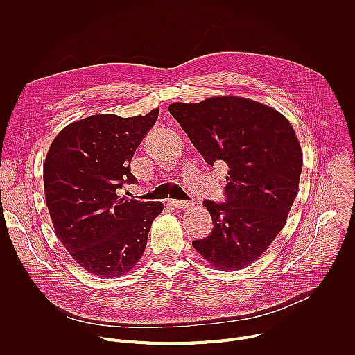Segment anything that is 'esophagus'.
<instances>
[{"instance_id": "34e87169", "label": "esophagus", "mask_w": 355, "mask_h": 355, "mask_svg": "<svg viewBox=\"0 0 355 355\" xmlns=\"http://www.w3.org/2000/svg\"><path fill=\"white\" fill-rule=\"evenodd\" d=\"M170 204L177 208V209H187L189 207H192V202H187V200H170Z\"/></svg>"}]
</instances>
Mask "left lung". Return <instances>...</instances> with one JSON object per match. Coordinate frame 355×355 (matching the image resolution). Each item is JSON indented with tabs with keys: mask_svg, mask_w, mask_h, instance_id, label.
Masks as SVG:
<instances>
[{
	"mask_svg": "<svg viewBox=\"0 0 355 355\" xmlns=\"http://www.w3.org/2000/svg\"><path fill=\"white\" fill-rule=\"evenodd\" d=\"M168 111L208 164L229 167L227 202H204L214 230L192 245L216 270L245 268L282 230L299 191L296 133L277 110L236 95L174 103Z\"/></svg>",
	"mask_w": 355,
	"mask_h": 355,
	"instance_id": "8db88e82",
	"label": "left lung"
}]
</instances>
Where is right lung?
I'll list each match as a JSON object with an SVG mask.
<instances>
[{
  "label": "right lung",
  "instance_id": "obj_1",
  "mask_svg": "<svg viewBox=\"0 0 355 355\" xmlns=\"http://www.w3.org/2000/svg\"><path fill=\"white\" fill-rule=\"evenodd\" d=\"M160 108L121 118L92 115L63 128L43 164L44 199L55 233L76 263L98 277H122L141 259L162 202L116 193L130 173L135 150Z\"/></svg>",
  "mask_w": 355,
  "mask_h": 355
}]
</instances>
